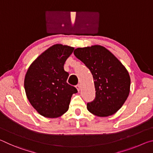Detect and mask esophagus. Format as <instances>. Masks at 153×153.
Listing matches in <instances>:
<instances>
[{"instance_id": "1", "label": "esophagus", "mask_w": 153, "mask_h": 153, "mask_svg": "<svg viewBox=\"0 0 153 153\" xmlns=\"http://www.w3.org/2000/svg\"><path fill=\"white\" fill-rule=\"evenodd\" d=\"M76 88L77 90V91L79 92V90H80V85L79 84H77V85H76Z\"/></svg>"}]
</instances>
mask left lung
I'll use <instances>...</instances> for the list:
<instances>
[{
  "mask_svg": "<svg viewBox=\"0 0 153 153\" xmlns=\"http://www.w3.org/2000/svg\"><path fill=\"white\" fill-rule=\"evenodd\" d=\"M75 56L90 69L94 78L95 99L87 108L98 117H108L122 107L130 90V77L123 65L100 45L77 48Z\"/></svg>",
  "mask_w": 153,
  "mask_h": 153,
  "instance_id": "8db88e82",
  "label": "left lung"
}]
</instances>
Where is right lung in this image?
Listing matches in <instances>:
<instances>
[{"label": "right lung", "mask_w": 153, "mask_h": 153, "mask_svg": "<svg viewBox=\"0 0 153 153\" xmlns=\"http://www.w3.org/2000/svg\"><path fill=\"white\" fill-rule=\"evenodd\" d=\"M74 50V47L61 44L53 45L27 69L24 79L25 94L32 107L44 117L63 115L69 109L72 95L77 92L67 83L69 74L63 67Z\"/></svg>", "instance_id": "add662e5"}]
</instances>
